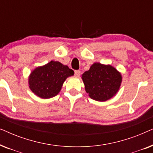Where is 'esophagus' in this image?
<instances>
[{
  "label": "esophagus",
  "mask_w": 153,
  "mask_h": 153,
  "mask_svg": "<svg viewBox=\"0 0 153 153\" xmlns=\"http://www.w3.org/2000/svg\"><path fill=\"white\" fill-rule=\"evenodd\" d=\"M81 74V71L80 70H75L74 71V76L76 77H79Z\"/></svg>",
  "instance_id": "1"
}]
</instances>
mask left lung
Wrapping results in <instances>:
<instances>
[{"mask_svg": "<svg viewBox=\"0 0 153 153\" xmlns=\"http://www.w3.org/2000/svg\"><path fill=\"white\" fill-rule=\"evenodd\" d=\"M85 89L91 99L104 102L116 95L120 86L121 74L111 65L95 62L82 75Z\"/></svg>", "mask_w": 153, "mask_h": 153, "instance_id": "left-lung-1", "label": "left lung"}]
</instances>
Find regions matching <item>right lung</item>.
<instances>
[{"label":"right lung","mask_w":153,"mask_h":153,"mask_svg":"<svg viewBox=\"0 0 153 153\" xmlns=\"http://www.w3.org/2000/svg\"><path fill=\"white\" fill-rule=\"evenodd\" d=\"M74 74V71L58 61H51L37 68L29 77V87L43 99L53 97L59 93L64 81Z\"/></svg>","instance_id":"add662e5"}]
</instances>
